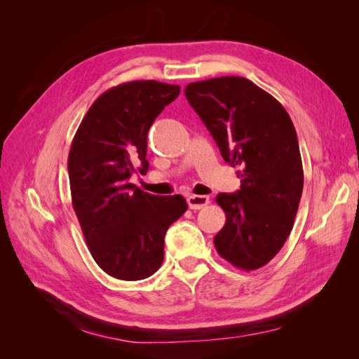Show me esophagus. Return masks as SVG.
<instances>
[{"label": "esophagus", "instance_id": "esophagus-1", "mask_svg": "<svg viewBox=\"0 0 359 359\" xmlns=\"http://www.w3.org/2000/svg\"><path fill=\"white\" fill-rule=\"evenodd\" d=\"M187 203L190 210H201L210 203V198L201 196V194H191V196L187 198Z\"/></svg>", "mask_w": 359, "mask_h": 359}]
</instances>
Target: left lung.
I'll use <instances>...</instances> for the list:
<instances>
[{"label":"left lung","mask_w":359,"mask_h":359,"mask_svg":"<svg viewBox=\"0 0 359 359\" xmlns=\"http://www.w3.org/2000/svg\"><path fill=\"white\" fill-rule=\"evenodd\" d=\"M184 94L224 161L241 169V189L215 198L226 214L215 250L238 269H257L283 247L298 211L304 172L295 127L273 95L240 76L191 82Z\"/></svg>","instance_id":"left-lung-1"}]
</instances>
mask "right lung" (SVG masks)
Wrapping results in <instances>:
<instances>
[{
	"mask_svg": "<svg viewBox=\"0 0 359 359\" xmlns=\"http://www.w3.org/2000/svg\"><path fill=\"white\" fill-rule=\"evenodd\" d=\"M180 85L132 81L97 99L76 132L69 153L73 210L90 253L119 280L153 276L165 257L169 226L186 212L180 194L156 196L128 178L139 163L147 173V136Z\"/></svg>",
	"mask_w": 359,
	"mask_h": 359,
	"instance_id": "1",
	"label": "right lung"
}]
</instances>
